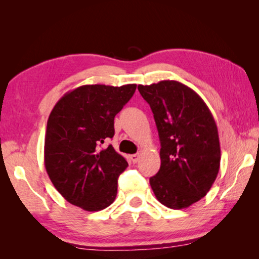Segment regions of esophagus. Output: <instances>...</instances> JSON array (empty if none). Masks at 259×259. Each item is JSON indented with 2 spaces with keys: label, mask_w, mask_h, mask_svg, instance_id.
I'll use <instances>...</instances> for the list:
<instances>
[{
  "label": "esophagus",
  "mask_w": 259,
  "mask_h": 259,
  "mask_svg": "<svg viewBox=\"0 0 259 259\" xmlns=\"http://www.w3.org/2000/svg\"><path fill=\"white\" fill-rule=\"evenodd\" d=\"M139 157H140L139 154H133V155H130V159H131V161L134 162V163H136V162H138Z\"/></svg>",
  "instance_id": "obj_1"
}]
</instances>
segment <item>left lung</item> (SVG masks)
<instances>
[{
	"label": "left lung",
	"instance_id": "obj_1",
	"mask_svg": "<svg viewBox=\"0 0 259 259\" xmlns=\"http://www.w3.org/2000/svg\"><path fill=\"white\" fill-rule=\"evenodd\" d=\"M161 143V166L150 184L165 207L185 209L207 195L221 166L218 129L203 99L183 83L138 85Z\"/></svg>",
	"mask_w": 259,
	"mask_h": 259
}]
</instances>
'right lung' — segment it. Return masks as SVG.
<instances>
[{
  "label": "right lung",
  "instance_id": "add662e5",
  "mask_svg": "<svg viewBox=\"0 0 259 259\" xmlns=\"http://www.w3.org/2000/svg\"><path fill=\"white\" fill-rule=\"evenodd\" d=\"M137 84H87L68 91L49 115L45 165L64 199L85 211H99L116 198L117 178L128 162L112 145L114 117L133 97Z\"/></svg>",
  "mask_w": 259,
  "mask_h": 259
}]
</instances>
